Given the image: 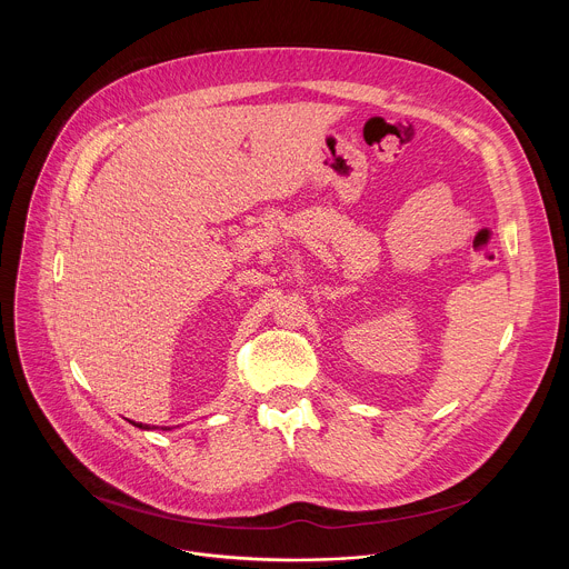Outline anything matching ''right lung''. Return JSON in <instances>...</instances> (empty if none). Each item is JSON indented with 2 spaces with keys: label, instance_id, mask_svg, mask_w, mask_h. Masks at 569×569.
<instances>
[{
  "label": "right lung",
  "instance_id": "right-lung-1",
  "mask_svg": "<svg viewBox=\"0 0 569 569\" xmlns=\"http://www.w3.org/2000/svg\"><path fill=\"white\" fill-rule=\"evenodd\" d=\"M132 426H137V428H141V430H150V426H143V423H134V421H132ZM152 428H154V426H152ZM164 430H167V428H164Z\"/></svg>",
  "mask_w": 569,
  "mask_h": 569
}]
</instances>
